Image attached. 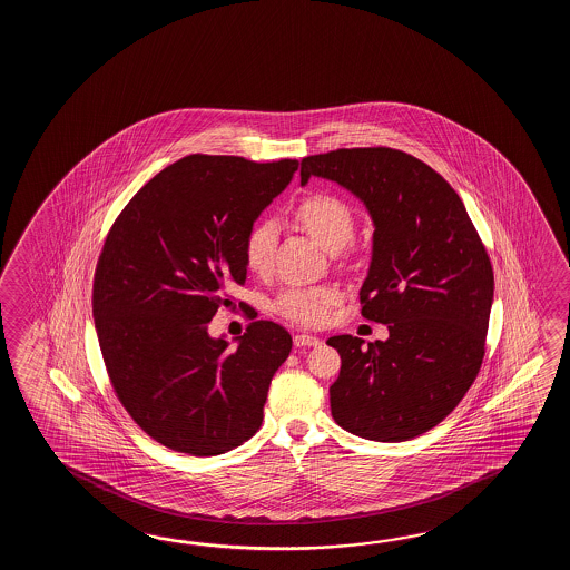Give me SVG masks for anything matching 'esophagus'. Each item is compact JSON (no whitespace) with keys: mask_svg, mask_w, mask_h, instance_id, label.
I'll return each instance as SVG.
<instances>
[{"mask_svg":"<svg viewBox=\"0 0 570 570\" xmlns=\"http://www.w3.org/2000/svg\"><path fill=\"white\" fill-rule=\"evenodd\" d=\"M293 344L297 348H303V346H317V344H322V340L315 338L312 334H295L293 336Z\"/></svg>","mask_w":570,"mask_h":570,"instance_id":"1","label":"esophagus"}]
</instances>
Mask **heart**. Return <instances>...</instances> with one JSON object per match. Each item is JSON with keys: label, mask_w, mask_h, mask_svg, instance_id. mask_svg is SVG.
Instances as JSON below:
<instances>
[{"label": "heart", "mask_w": 570, "mask_h": 570, "mask_svg": "<svg viewBox=\"0 0 570 570\" xmlns=\"http://www.w3.org/2000/svg\"><path fill=\"white\" fill-rule=\"evenodd\" d=\"M295 218L305 230L314 236L330 253H338L351 243L354 234V214L346 202L332 194H312L295 207ZM279 228L277 222L263 218L256 222L244 238V261L253 273H267L273 267L275 248H277ZM340 302V293L334 287L317 285L302 287L293 285L281 291L273 303L275 312L303 326L326 324L332 307Z\"/></svg>", "instance_id": "heart-1"}]
</instances>
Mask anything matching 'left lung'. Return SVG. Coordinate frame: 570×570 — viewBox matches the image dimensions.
Returning <instances> with one entry per match:
<instances>
[{
  "mask_svg": "<svg viewBox=\"0 0 570 570\" xmlns=\"http://www.w3.org/2000/svg\"><path fill=\"white\" fill-rule=\"evenodd\" d=\"M338 183L373 219L363 315L389 338L327 340L342 358L330 387L336 424L354 436L403 442L440 424L483 363L493 268L459 194L420 158L395 148H338L302 160Z\"/></svg>",
  "mask_w": 570,
  "mask_h": 570,
  "instance_id": "obj_1",
  "label": "left lung"
}]
</instances>
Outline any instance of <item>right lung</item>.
I'll return each instance as SVG.
<instances>
[{
	"label": "right lung",
	"instance_id": "right-lung-1",
	"mask_svg": "<svg viewBox=\"0 0 570 570\" xmlns=\"http://www.w3.org/2000/svg\"><path fill=\"white\" fill-rule=\"evenodd\" d=\"M297 167L189 155L146 183L109 230L94 279L99 348L126 412L167 449L216 456L263 424L289 332L258 320L228 348L207 324L246 281L244 238Z\"/></svg>",
	"mask_w": 570,
	"mask_h": 570
}]
</instances>
